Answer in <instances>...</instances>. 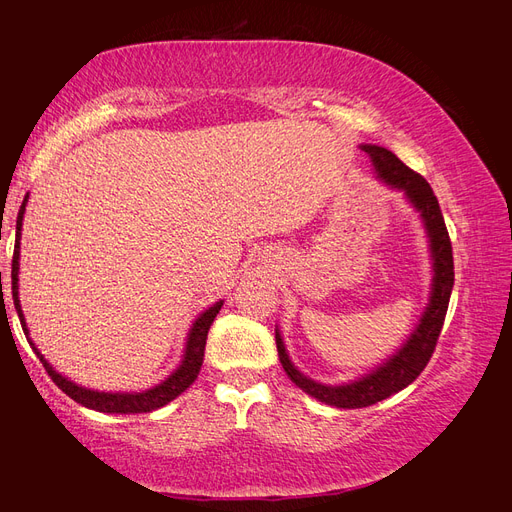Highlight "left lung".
<instances>
[{
	"instance_id": "left-lung-1",
	"label": "left lung",
	"mask_w": 512,
	"mask_h": 512,
	"mask_svg": "<svg viewBox=\"0 0 512 512\" xmlns=\"http://www.w3.org/2000/svg\"><path fill=\"white\" fill-rule=\"evenodd\" d=\"M361 149L371 158V164L376 168L378 179L389 183L391 188H397L406 194L410 205L421 213V220L425 224L427 237H429V250H431V267H433V280H431V297L425 307V312L418 320L416 329L408 337V342L401 346L389 361L378 365L374 371H369L363 378L352 380L348 384H322L312 378L303 376L301 371L292 365L290 356L286 352L284 339L280 331L275 329V344L277 354H280L282 367L288 378L303 389L307 395L329 404L335 408H367L374 406L378 401L399 393L412 384L418 374L429 363L433 350H436L438 337L444 324V316L451 301V292L455 284V267H453V247L448 239V230L442 218V211L438 205V198L433 194L431 185L414 173L401 162L393 151L378 147V145H361Z\"/></svg>"
}]
</instances>
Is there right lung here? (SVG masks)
<instances>
[{
	"instance_id": "1",
	"label": "right lung",
	"mask_w": 512,
	"mask_h": 512,
	"mask_svg": "<svg viewBox=\"0 0 512 512\" xmlns=\"http://www.w3.org/2000/svg\"><path fill=\"white\" fill-rule=\"evenodd\" d=\"M27 198L23 200V205L19 209L17 215V245H14V256H12V299H14V309H17L19 320L23 333L27 335L29 346L34 348V352L38 354L40 363L44 365L46 374L51 376V380L64 391L70 399H74L76 404H81L89 410H98V412H106V414H141V412H151L158 410L162 406H166L168 401H173L175 397H179L185 389H190V384L198 378L200 365H203L205 359V344H207V333L211 329V324L215 320V316L220 314V309L224 305V301H218L215 305H211L209 309H205L200 314L192 329L188 333V342H185V350H183V359L179 363V367L170 374L166 380H162L160 384L151 386V389L143 391V393H104V391H91L85 389V386L76 384L68 378H64L61 374L53 369V365L44 359L40 354V350L36 348V344L29 339V329L25 324V316L21 309V301H19V258H21V228H23V213H25V205ZM2 277V275H0Z\"/></svg>"
}]
</instances>
